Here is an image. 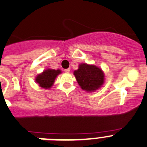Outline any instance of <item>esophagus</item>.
Returning <instances> with one entry per match:
<instances>
[{
  "instance_id": "34e87169",
  "label": "esophagus",
  "mask_w": 147,
  "mask_h": 147,
  "mask_svg": "<svg viewBox=\"0 0 147 147\" xmlns=\"http://www.w3.org/2000/svg\"><path fill=\"white\" fill-rule=\"evenodd\" d=\"M64 71H65V72L68 73V72H69V71H70V69H69V68H68V69H65Z\"/></svg>"
}]
</instances>
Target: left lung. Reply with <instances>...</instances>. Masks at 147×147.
<instances>
[{
    "label": "left lung",
    "instance_id": "1",
    "mask_svg": "<svg viewBox=\"0 0 147 147\" xmlns=\"http://www.w3.org/2000/svg\"><path fill=\"white\" fill-rule=\"evenodd\" d=\"M74 75L81 88L88 92L98 90L104 82L103 72L95 65L81 64Z\"/></svg>",
    "mask_w": 147,
    "mask_h": 147
}]
</instances>
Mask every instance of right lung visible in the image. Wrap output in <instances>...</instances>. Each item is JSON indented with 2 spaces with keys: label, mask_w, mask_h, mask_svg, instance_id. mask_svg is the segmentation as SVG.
<instances>
[{
  "label": "right lung",
  "mask_w": 147,
  "mask_h": 147,
  "mask_svg": "<svg viewBox=\"0 0 147 147\" xmlns=\"http://www.w3.org/2000/svg\"><path fill=\"white\" fill-rule=\"evenodd\" d=\"M61 73L59 69H46L42 74L36 78V82L39 84V86L43 88H50L53 85L56 77Z\"/></svg>",
  "instance_id": "right-lung-1"
}]
</instances>
